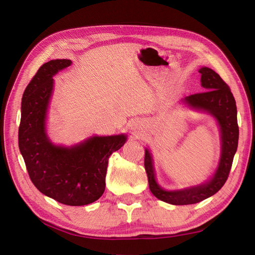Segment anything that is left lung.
I'll use <instances>...</instances> for the list:
<instances>
[{"instance_id":"8db88e82","label":"left lung","mask_w":255,"mask_h":255,"mask_svg":"<svg viewBox=\"0 0 255 255\" xmlns=\"http://www.w3.org/2000/svg\"><path fill=\"white\" fill-rule=\"evenodd\" d=\"M202 85L207 90L203 93L189 95L185 99L187 104L197 110L211 114L219 123L221 130V158L214 177L206 184L189 187L182 191H164L155 182L152 159L148 150L144 152V169L148 175L150 191L156 198L172 205H191L213 196L228 180L232 161L238 148L239 126L237 121L236 100L225 81L209 68L199 70Z\"/></svg>"}]
</instances>
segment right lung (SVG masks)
Segmentation results:
<instances>
[{"mask_svg":"<svg viewBox=\"0 0 255 255\" xmlns=\"http://www.w3.org/2000/svg\"><path fill=\"white\" fill-rule=\"evenodd\" d=\"M70 64L68 59L46 62L27 85L21 99L18 147L38 191L64 205L83 206L104 193L108 158L123 147L126 136L93 137L72 148L49 141L45 124L52 75Z\"/></svg>","mask_w":255,"mask_h":255,"instance_id":"add662e5","label":"right lung"}]
</instances>
